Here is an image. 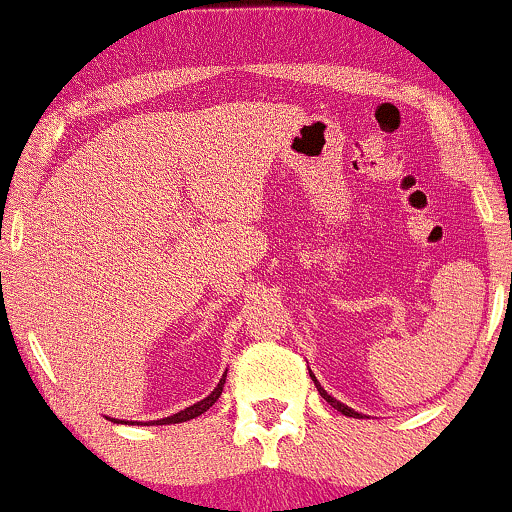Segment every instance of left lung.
<instances>
[{"mask_svg": "<svg viewBox=\"0 0 512 512\" xmlns=\"http://www.w3.org/2000/svg\"><path fill=\"white\" fill-rule=\"evenodd\" d=\"M310 378H313V380H315V375H313V373H310ZM315 385H317V380H315ZM317 392H320V397H322V399H327V404H332V407H334V409H337V411H342V414H344V416H354V419H361V414H358V411H354V409H351V407H344V404H342V402H337V399H334L332 395H327V392H325V390H322V387H320V385H317Z\"/></svg>", "mask_w": 512, "mask_h": 512, "instance_id": "obj_1", "label": "left lung"}]
</instances>
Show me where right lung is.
Segmentation results:
<instances>
[{
    "label": "right lung",
    "mask_w": 512,
    "mask_h": 512,
    "mask_svg": "<svg viewBox=\"0 0 512 512\" xmlns=\"http://www.w3.org/2000/svg\"><path fill=\"white\" fill-rule=\"evenodd\" d=\"M223 383H226V375H223V378L219 380V385H216V390L211 392L209 397H204L202 402H197V404H192V407H187V409H182V411H178V414H173V416H168V419H161V421H154V424H158V426H163V424H182V421H190V419H195V416H199V414H204V411H207L211 404L216 402V399L221 397V392H223ZM117 424H120V421H117ZM127 424H134V421H127Z\"/></svg>",
    "instance_id": "1"
}]
</instances>
